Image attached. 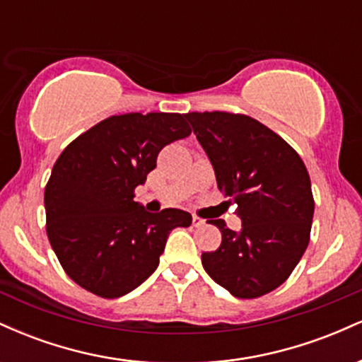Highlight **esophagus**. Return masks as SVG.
<instances>
[{
    "label": "esophagus",
    "mask_w": 362,
    "mask_h": 362,
    "mask_svg": "<svg viewBox=\"0 0 362 362\" xmlns=\"http://www.w3.org/2000/svg\"><path fill=\"white\" fill-rule=\"evenodd\" d=\"M192 224H194V226L195 228H199V226H204V224H206V221H204V219H202V218H199V216H192Z\"/></svg>",
    "instance_id": "34e87169"
}]
</instances>
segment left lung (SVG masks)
I'll return each mask as SVG.
<instances>
[{"mask_svg":"<svg viewBox=\"0 0 362 362\" xmlns=\"http://www.w3.org/2000/svg\"><path fill=\"white\" fill-rule=\"evenodd\" d=\"M185 119L242 218L238 233L211 219L223 240L218 250L202 253V267L235 298L264 296L288 279L310 243L308 170L279 134L248 115L189 112Z\"/></svg>","mask_w":362,"mask_h":362,"instance_id":"left-lung-1","label":"left lung"}]
</instances>
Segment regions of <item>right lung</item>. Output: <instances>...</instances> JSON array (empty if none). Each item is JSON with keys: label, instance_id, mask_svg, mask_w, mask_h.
I'll use <instances>...</instances> for the list:
<instances>
[{"label": "right lung", "instance_id": "1", "mask_svg": "<svg viewBox=\"0 0 362 362\" xmlns=\"http://www.w3.org/2000/svg\"><path fill=\"white\" fill-rule=\"evenodd\" d=\"M190 132L185 114L110 115L57 158L44 192L45 230L83 289L107 300L131 293L156 271L170 231L190 226L185 211L151 214L134 201L158 153Z\"/></svg>", "mask_w": 362, "mask_h": 362}]
</instances>
